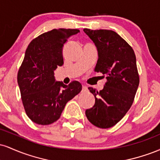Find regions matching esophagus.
<instances>
[{
  "label": "esophagus",
  "instance_id": "1",
  "mask_svg": "<svg viewBox=\"0 0 160 160\" xmlns=\"http://www.w3.org/2000/svg\"><path fill=\"white\" fill-rule=\"evenodd\" d=\"M87 91V87L86 86H82V92H86Z\"/></svg>",
  "mask_w": 160,
  "mask_h": 160
}]
</instances>
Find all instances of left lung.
Returning a JSON list of instances; mask_svg holds the SVG:
<instances>
[{
  "instance_id": "1",
  "label": "left lung",
  "mask_w": 160,
  "mask_h": 160,
  "mask_svg": "<svg viewBox=\"0 0 160 160\" xmlns=\"http://www.w3.org/2000/svg\"><path fill=\"white\" fill-rule=\"evenodd\" d=\"M83 32L98 50L95 71L107 79L102 90L89 87L95 102L86 110V116L97 127L111 128L122 120L133 103L139 85L136 57L131 46L113 31L84 28Z\"/></svg>"
}]
</instances>
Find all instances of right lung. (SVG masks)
<instances>
[{
    "label": "right lung",
    "mask_w": 160,
    "mask_h": 160,
    "mask_svg": "<svg viewBox=\"0 0 160 160\" xmlns=\"http://www.w3.org/2000/svg\"><path fill=\"white\" fill-rule=\"evenodd\" d=\"M78 29H53L29 43L17 75L25 113L32 122L49 125L59 119L65 104L82 89L78 81H56L54 71L64 64L62 49Z\"/></svg>",
    "instance_id": "1"
}]
</instances>
